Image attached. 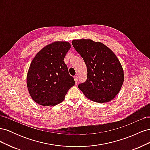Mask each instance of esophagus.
I'll return each instance as SVG.
<instances>
[{"instance_id":"1","label":"esophagus","mask_w":150,"mask_h":150,"mask_svg":"<svg viewBox=\"0 0 150 150\" xmlns=\"http://www.w3.org/2000/svg\"><path fill=\"white\" fill-rule=\"evenodd\" d=\"M74 81H75V83H78V76H74Z\"/></svg>"}]
</instances>
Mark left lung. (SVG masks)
I'll use <instances>...</instances> for the list:
<instances>
[{"mask_svg":"<svg viewBox=\"0 0 150 150\" xmlns=\"http://www.w3.org/2000/svg\"><path fill=\"white\" fill-rule=\"evenodd\" d=\"M72 44L87 67L88 78L78 88L94 102L107 103L119 93L124 82V71L111 50L91 39H76Z\"/></svg>","mask_w":150,"mask_h":150,"instance_id":"1","label":"left lung"}]
</instances>
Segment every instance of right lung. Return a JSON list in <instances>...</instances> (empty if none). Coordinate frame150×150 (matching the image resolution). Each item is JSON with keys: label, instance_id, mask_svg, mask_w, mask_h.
I'll list each match as a JSON object with an SVG mask.
<instances>
[{"label": "right lung", "instance_id": "add662e5", "mask_svg": "<svg viewBox=\"0 0 150 150\" xmlns=\"http://www.w3.org/2000/svg\"><path fill=\"white\" fill-rule=\"evenodd\" d=\"M69 42L55 41L44 47L32 61L27 75V86L32 99L39 105L52 106L64 99L75 84L64 63Z\"/></svg>", "mask_w": 150, "mask_h": 150}]
</instances>
